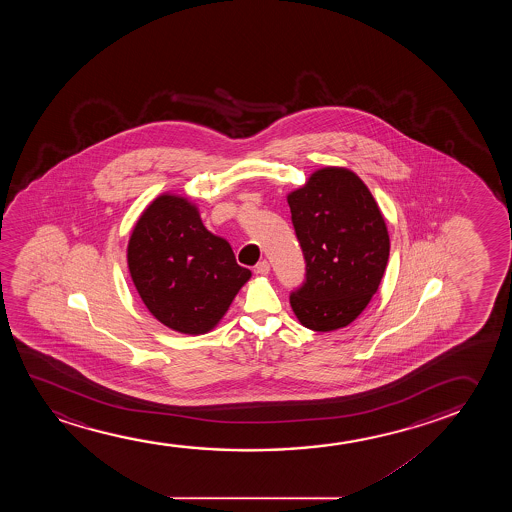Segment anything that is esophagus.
Masks as SVG:
<instances>
[{"mask_svg":"<svg viewBox=\"0 0 512 512\" xmlns=\"http://www.w3.org/2000/svg\"><path fill=\"white\" fill-rule=\"evenodd\" d=\"M271 271V266H269V262L267 260H260L259 264L255 266V273L262 274V276H266Z\"/></svg>","mask_w":512,"mask_h":512,"instance_id":"obj_1","label":"esophagus"}]
</instances>
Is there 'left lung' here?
Segmentation results:
<instances>
[{
    "label": "left lung",
    "instance_id": "left-lung-1",
    "mask_svg": "<svg viewBox=\"0 0 512 512\" xmlns=\"http://www.w3.org/2000/svg\"><path fill=\"white\" fill-rule=\"evenodd\" d=\"M288 206L306 262L290 306L308 329L346 327L364 311L385 273V218L365 183L344 168L316 171L288 196Z\"/></svg>",
    "mask_w": 512,
    "mask_h": 512
}]
</instances>
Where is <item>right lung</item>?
Wrapping results in <instances>:
<instances>
[{"label": "right lung", "instance_id": "right-lung-1", "mask_svg": "<svg viewBox=\"0 0 512 512\" xmlns=\"http://www.w3.org/2000/svg\"><path fill=\"white\" fill-rule=\"evenodd\" d=\"M127 264L148 311L183 334L213 329L252 276L231 245L204 227L194 204L168 194L143 211Z\"/></svg>", "mask_w": 512, "mask_h": 512}]
</instances>
